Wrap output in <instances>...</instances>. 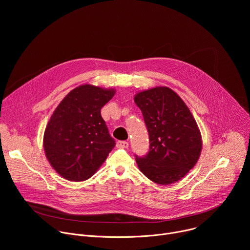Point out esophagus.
Returning a JSON list of instances; mask_svg holds the SVG:
<instances>
[{"instance_id": "34e87169", "label": "esophagus", "mask_w": 250, "mask_h": 250, "mask_svg": "<svg viewBox=\"0 0 250 250\" xmlns=\"http://www.w3.org/2000/svg\"><path fill=\"white\" fill-rule=\"evenodd\" d=\"M117 147L119 148H127L128 147V142L127 141H118L117 142Z\"/></svg>"}]
</instances>
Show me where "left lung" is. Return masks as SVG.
<instances>
[{"instance_id": "obj_1", "label": "left lung", "mask_w": 250, "mask_h": 250, "mask_svg": "<svg viewBox=\"0 0 250 250\" xmlns=\"http://www.w3.org/2000/svg\"><path fill=\"white\" fill-rule=\"evenodd\" d=\"M150 148L135 157L139 170L159 185L179 181L196 165L202 151V135L187 104L176 92L158 86L136 93Z\"/></svg>"}]
</instances>
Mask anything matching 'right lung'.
Wrapping results in <instances>:
<instances>
[{"mask_svg": "<svg viewBox=\"0 0 250 250\" xmlns=\"http://www.w3.org/2000/svg\"><path fill=\"white\" fill-rule=\"evenodd\" d=\"M116 94L90 84L70 91L53 112L43 134V149L64 179L85 181L102 166L116 146L101 109Z\"/></svg>", "mask_w": 250, "mask_h": 250, "instance_id": "add662e5", "label": "right lung"}]
</instances>
